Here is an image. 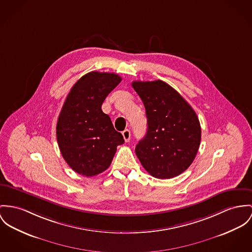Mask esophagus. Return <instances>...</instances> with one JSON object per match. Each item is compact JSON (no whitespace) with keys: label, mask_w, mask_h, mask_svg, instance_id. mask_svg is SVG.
<instances>
[{"label":"esophagus","mask_w":252,"mask_h":252,"mask_svg":"<svg viewBox=\"0 0 252 252\" xmlns=\"http://www.w3.org/2000/svg\"><path fill=\"white\" fill-rule=\"evenodd\" d=\"M122 134L124 136V139H125L126 142H129V140H130V131L128 129H125L122 132Z\"/></svg>","instance_id":"1"}]
</instances>
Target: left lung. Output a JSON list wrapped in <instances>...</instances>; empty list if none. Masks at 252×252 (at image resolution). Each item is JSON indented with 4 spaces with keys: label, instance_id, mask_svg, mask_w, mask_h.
I'll return each mask as SVG.
<instances>
[{
    "label": "left lung",
    "instance_id": "obj_1",
    "mask_svg": "<svg viewBox=\"0 0 252 252\" xmlns=\"http://www.w3.org/2000/svg\"><path fill=\"white\" fill-rule=\"evenodd\" d=\"M147 115L148 131L137 144L142 166L154 177L169 179L193 163L201 129L194 109L172 86L162 80L133 81Z\"/></svg>",
    "mask_w": 252,
    "mask_h": 252
}]
</instances>
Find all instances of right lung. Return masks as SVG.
Segmentation results:
<instances>
[{
  "label": "right lung",
  "instance_id": "right-lung-1",
  "mask_svg": "<svg viewBox=\"0 0 252 252\" xmlns=\"http://www.w3.org/2000/svg\"><path fill=\"white\" fill-rule=\"evenodd\" d=\"M114 73L90 72L78 79L65 99L57 125L60 153L79 174L94 176L110 166L123 135L101 110L107 95L121 82Z\"/></svg>",
  "mask_w": 252,
  "mask_h": 252
}]
</instances>
